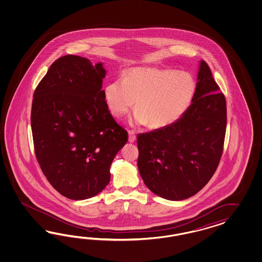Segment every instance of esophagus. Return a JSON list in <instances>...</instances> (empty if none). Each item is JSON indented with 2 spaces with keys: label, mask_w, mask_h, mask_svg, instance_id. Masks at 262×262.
<instances>
[{
  "label": "esophagus",
  "mask_w": 262,
  "mask_h": 262,
  "mask_svg": "<svg viewBox=\"0 0 262 262\" xmlns=\"http://www.w3.org/2000/svg\"><path fill=\"white\" fill-rule=\"evenodd\" d=\"M136 140V135L133 132H128V142L134 143Z\"/></svg>",
  "instance_id": "esophagus-1"
}]
</instances>
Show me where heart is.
Listing matches in <instances>:
<instances>
[{
	"mask_svg": "<svg viewBox=\"0 0 262 262\" xmlns=\"http://www.w3.org/2000/svg\"><path fill=\"white\" fill-rule=\"evenodd\" d=\"M197 85L189 74L152 67H135L124 79H114L104 88L111 113L123 117L135 103L132 124L163 128L173 125L187 111Z\"/></svg>",
	"mask_w": 262,
	"mask_h": 262,
	"instance_id": "b5f03b06",
	"label": "heart"
}]
</instances>
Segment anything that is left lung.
Listing matches in <instances>:
<instances>
[{"label":"left lung","mask_w":262,"mask_h":262,"mask_svg":"<svg viewBox=\"0 0 262 262\" xmlns=\"http://www.w3.org/2000/svg\"><path fill=\"white\" fill-rule=\"evenodd\" d=\"M189 108L173 125L137 135V166L143 182L161 198L197 194L214 174L223 152L227 105L208 65L200 60Z\"/></svg>","instance_id":"obj_1"}]
</instances>
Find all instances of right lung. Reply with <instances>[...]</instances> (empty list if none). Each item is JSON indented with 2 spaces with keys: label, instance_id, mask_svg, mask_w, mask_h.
<instances>
[{
  "label": "right lung",
  "instance_id": "obj_1",
  "mask_svg": "<svg viewBox=\"0 0 262 262\" xmlns=\"http://www.w3.org/2000/svg\"><path fill=\"white\" fill-rule=\"evenodd\" d=\"M106 70L79 56L58 58L34 91L32 137L52 186L71 200L92 198L111 181V163L127 141L105 102Z\"/></svg>",
  "mask_w": 262,
  "mask_h": 262
}]
</instances>
